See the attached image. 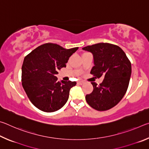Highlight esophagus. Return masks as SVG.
<instances>
[{
    "mask_svg": "<svg viewBox=\"0 0 149 149\" xmlns=\"http://www.w3.org/2000/svg\"><path fill=\"white\" fill-rule=\"evenodd\" d=\"M84 84V82L83 81H77V84L79 85H83Z\"/></svg>",
    "mask_w": 149,
    "mask_h": 149,
    "instance_id": "esophagus-1",
    "label": "esophagus"
}]
</instances>
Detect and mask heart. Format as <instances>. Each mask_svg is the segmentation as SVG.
<instances>
[{
  "mask_svg": "<svg viewBox=\"0 0 149 149\" xmlns=\"http://www.w3.org/2000/svg\"><path fill=\"white\" fill-rule=\"evenodd\" d=\"M85 53H86V52H85Z\"/></svg>",
  "mask_w": 149,
  "mask_h": 149,
  "instance_id": "heart-1",
  "label": "heart"
}]
</instances>
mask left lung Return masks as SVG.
Instances as JSON below:
<instances>
[{"label": "left lung", "mask_w": 149, "mask_h": 149, "mask_svg": "<svg viewBox=\"0 0 149 149\" xmlns=\"http://www.w3.org/2000/svg\"><path fill=\"white\" fill-rule=\"evenodd\" d=\"M83 49L92 52L95 65L91 71L93 76H104L97 85L91 82L93 91L85 96L90 107L105 111L115 107L127 91L132 74L131 62L123 50L117 45L100 42L89 45Z\"/></svg>", "instance_id": "obj_1"}]
</instances>
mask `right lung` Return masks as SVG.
<instances>
[{
    "label": "right lung",
    "instance_id": "1",
    "mask_svg": "<svg viewBox=\"0 0 149 149\" xmlns=\"http://www.w3.org/2000/svg\"><path fill=\"white\" fill-rule=\"evenodd\" d=\"M78 47L65 49L48 42L33 50L24 58L22 84L30 101L43 112H52L67 102L70 90L75 81H58V71L65 67L69 58Z\"/></svg>",
    "mask_w": 149,
    "mask_h": 149
}]
</instances>
